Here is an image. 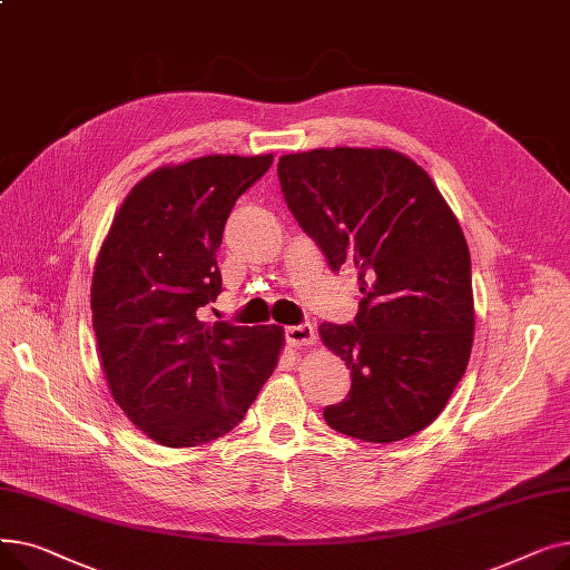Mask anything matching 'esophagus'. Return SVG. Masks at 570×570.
<instances>
[{"label": "esophagus", "instance_id": "obj_1", "mask_svg": "<svg viewBox=\"0 0 570 570\" xmlns=\"http://www.w3.org/2000/svg\"><path fill=\"white\" fill-rule=\"evenodd\" d=\"M286 342H288L291 346H309V344H314V342H316L314 327H312L309 323L286 327Z\"/></svg>", "mask_w": 570, "mask_h": 570}]
</instances>
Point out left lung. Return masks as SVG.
<instances>
[{
  "label": "left lung",
  "mask_w": 570,
  "mask_h": 570,
  "mask_svg": "<svg viewBox=\"0 0 570 570\" xmlns=\"http://www.w3.org/2000/svg\"><path fill=\"white\" fill-rule=\"evenodd\" d=\"M286 205L327 265L355 267V323H321L351 370L348 397L325 406L333 430L391 443L425 430L466 372L473 344L471 256L432 177L387 147L284 155Z\"/></svg>",
  "instance_id": "8db88e82"
}]
</instances>
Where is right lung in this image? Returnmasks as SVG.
Here are the masks:
<instances>
[{"instance_id":"right-lung-1","label":"right lung","mask_w":570,"mask_h":570,"mask_svg":"<svg viewBox=\"0 0 570 570\" xmlns=\"http://www.w3.org/2000/svg\"><path fill=\"white\" fill-rule=\"evenodd\" d=\"M273 155H209L145 175L119 205L92 277L112 400L166 448L228 434L275 372L282 325L200 321L222 293L217 249L235 200Z\"/></svg>"}]
</instances>
